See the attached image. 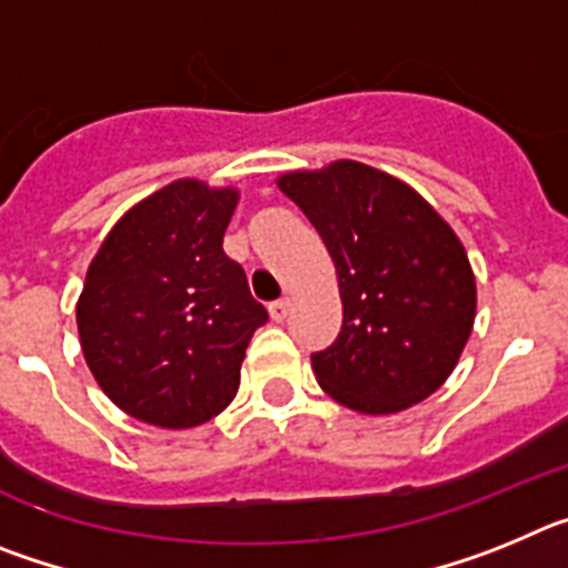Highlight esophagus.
Listing matches in <instances>:
<instances>
[{"label": "esophagus", "mask_w": 568, "mask_h": 568, "mask_svg": "<svg viewBox=\"0 0 568 568\" xmlns=\"http://www.w3.org/2000/svg\"><path fill=\"white\" fill-rule=\"evenodd\" d=\"M290 307H293V301L290 298H278L270 304V318L273 321H284L290 315Z\"/></svg>", "instance_id": "1"}]
</instances>
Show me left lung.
Instances as JSON below:
<instances>
[{
	"label": "left lung",
	"mask_w": 568,
	"mask_h": 568,
	"mask_svg": "<svg viewBox=\"0 0 568 568\" xmlns=\"http://www.w3.org/2000/svg\"><path fill=\"white\" fill-rule=\"evenodd\" d=\"M338 273L341 333L313 353L321 389L389 415L449 378L475 324V275L453 227L409 184L361 162L281 175Z\"/></svg>",
	"instance_id": "1"
}]
</instances>
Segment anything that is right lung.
<instances>
[{
	"label": "right lung",
	"mask_w": 568,
	"mask_h": 568,
	"mask_svg": "<svg viewBox=\"0 0 568 568\" xmlns=\"http://www.w3.org/2000/svg\"><path fill=\"white\" fill-rule=\"evenodd\" d=\"M239 190L179 179L130 207L90 261L77 304L90 373L133 418L190 429L239 393L267 310L222 241Z\"/></svg>",
	"instance_id": "1"
}]
</instances>
